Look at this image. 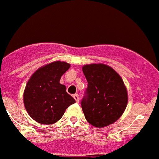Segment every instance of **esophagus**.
Returning <instances> with one entry per match:
<instances>
[{"label": "esophagus", "mask_w": 159, "mask_h": 159, "mask_svg": "<svg viewBox=\"0 0 159 159\" xmlns=\"http://www.w3.org/2000/svg\"><path fill=\"white\" fill-rule=\"evenodd\" d=\"M73 98L75 99V102H79V101H80V97H79L78 94H75V95H73Z\"/></svg>", "instance_id": "34e87169"}]
</instances>
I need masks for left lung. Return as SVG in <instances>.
Masks as SVG:
<instances>
[{
    "label": "left lung",
    "instance_id": "left-lung-1",
    "mask_svg": "<svg viewBox=\"0 0 159 159\" xmlns=\"http://www.w3.org/2000/svg\"><path fill=\"white\" fill-rule=\"evenodd\" d=\"M88 80L86 96L81 102L87 121L98 128L116 123L128 102L127 90L119 73L104 64L84 65Z\"/></svg>",
    "mask_w": 159,
    "mask_h": 159
}]
</instances>
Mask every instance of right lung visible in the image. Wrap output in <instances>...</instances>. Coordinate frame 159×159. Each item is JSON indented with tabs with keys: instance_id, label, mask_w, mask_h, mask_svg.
I'll list each match as a JSON object with an SVG mask.
<instances>
[{
	"instance_id": "right-lung-1",
	"label": "right lung",
	"mask_w": 159,
	"mask_h": 159,
	"mask_svg": "<svg viewBox=\"0 0 159 159\" xmlns=\"http://www.w3.org/2000/svg\"><path fill=\"white\" fill-rule=\"evenodd\" d=\"M70 64L54 61L38 68L28 81L24 91V105L32 119L41 124L59 121L75 100L60 84V78L70 68Z\"/></svg>"
}]
</instances>
